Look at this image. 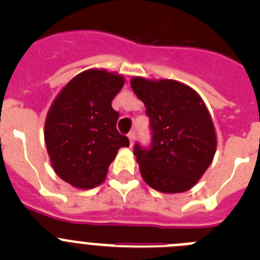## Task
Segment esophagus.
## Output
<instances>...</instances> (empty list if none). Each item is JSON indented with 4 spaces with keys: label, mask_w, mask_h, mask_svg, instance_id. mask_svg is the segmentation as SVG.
<instances>
[{
    "label": "esophagus",
    "mask_w": 260,
    "mask_h": 260,
    "mask_svg": "<svg viewBox=\"0 0 260 260\" xmlns=\"http://www.w3.org/2000/svg\"><path fill=\"white\" fill-rule=\"evenodd\" d=\"M127 138H128V141H130V144L133 146V143H134V139H135V133L134 132H130L127 134Z\"/></svg>",
    "instance_id": "1"
}]
</instances>
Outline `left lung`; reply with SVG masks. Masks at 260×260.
I'll return each instance as SVG.
<instances>
[{"mask_svg": "<svg viewBox=\"0 0 260 260\" xmlns=\"http://www.w3.org/2000/svg\"><path fill=\"white\" fill-rule=\"evenodd\" d=\"M130 84L146 107L152 130L150 150L134 147L142 178L165 194L187 191L216 152L217 139L207 107L195 89L177 80L134 77Z\"/></svg>", "mask_w": 260, "mask_h": 260, "instance_id": "1", "label": "left lung"}]
</instances>
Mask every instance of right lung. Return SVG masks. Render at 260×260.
Returning a JSON list of instances; mask_svg holds the SVG:
<instances>
[{"mask_svg": "<svg viewBox=\"0 0 260 260\" xmlns=\"http://www.w3.org/2000/svg\"><path fill=\"white\" fill-rule=\"evenodd\" d=\"M125 84L123 75L89 69L75 75L53 100L44 139L53 171L77 189H93L128 139L117 132L119 114L112 100Z\"/></svg>", "mask_w": 260, "mask_h": 260, "instance_id": "obj_1", "label": "right lung"}]
</instances>
